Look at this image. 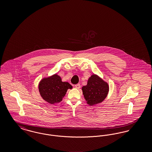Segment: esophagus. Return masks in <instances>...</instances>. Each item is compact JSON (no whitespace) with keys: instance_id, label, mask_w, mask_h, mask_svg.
I'll list each match as a JSON object with an SVG mask.
<instances>
[{"instance_id":"obj_1","label":"esophagus","mask_w":152,"mask_h":152,"mask_svg":"<svg viewBox=\"0 0 152 152\" xmlns=\"http://www.w3.org/2000/svg\"><path fill=\"white\" fill-rule=\"evenodd\" d=\"M75 87L76 88H77V89H79L80 88V85L79 84H77L75 85Z\"/></svg>"}]
</instances>
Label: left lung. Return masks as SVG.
<instances>
[{"mask_svg":"<svg viewBox=\"0 0 152 152\" xmlns=\"http://www.w3.org/2000/svg\"><path fill=\"white\" fill-rule=\"evenodd\" d=\"M81 89L87 104L91 106L101 103L109 92L108 84L95 74L88 79L87 85Z\"/></svg>","mask_w":152,"mask_h":152,"instance_id":"1","label":"left lung"}]
</instances>
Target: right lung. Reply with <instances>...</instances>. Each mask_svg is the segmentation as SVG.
I'll list each match as a JSON object with an SVG mask.
<instances>
[{"label":"right lung","instance_id":"obj_1","mask_svg":"<svg viewBox=\"0 0 152 152\" xmlns=\"http://www.w3.org/2000/svg\"><path fill=\"white\" fill-rule=\"evenodd\" d=\"M38 87L41 97L51 104L62 101L67 90L72 89V86L69 83L62 81L60 76L56 73L42 79Z\"/></svg>","mask_w":152,"mask_h":152}]
</instances>
